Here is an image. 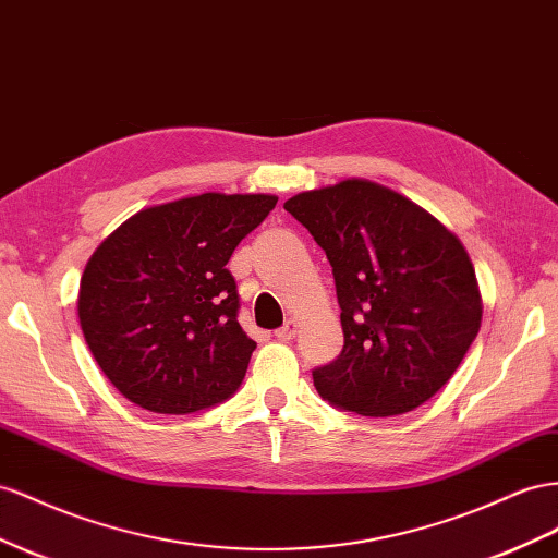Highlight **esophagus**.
Returning a JSON list of instances; mask_svg holds the SVG:
<instances>
[{
  "mask_svg": "<svg viewBox=\"0 0 558 558\" xmlns=\"http://www.w3.org/2000/svg\"><path fill=\"white\" fill-rule=\"evenodd\" d=\"M295 333H298V324H295V319H289V322H286L281 328H277L275 330V336L279 338V340H293L295 338Z\"/></svg>",
  "mask_w": 558,
  "mask_h": 558,
  "instance_id": "1",
  "label": "esophagus"
}]
</instances>
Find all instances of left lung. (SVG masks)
<instances>
[{
	"label": "left lung",
	"mask_w": 558,
	"mask_h": 558,
	"mask_svg": "<svg viewBox=\"0 0 558 558\" xmlns=\"http://www.w3.org/2000/svg\"><path fill=\"white\" fill-rule=\"evenodd\" d=\"M283 208L333 267L342 352L312 371L322 399L387 417L432 399L481 326L470 255L427 210L368 180L300 192Z\"/></svg>",
	"instance_id": "obj_1"
}]
</instances>
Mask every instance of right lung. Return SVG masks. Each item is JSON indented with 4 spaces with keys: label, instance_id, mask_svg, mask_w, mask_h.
I'll return each mask as SVG.
<instances>
[{
    "label": "right lung",
    "instance_id": "right-lung-1",
    "mask_svg": "<svg viewBox=\"0 0 558 558\" xmlns=\"http://www.w3.org/2000/svg\"><path fill=\"white\" fill-rule=\"evenodd\" d=\"M275 206L272 194L206 192L141 210L96 248L80 324L129 401L185 415L242 387L255 342L239 326L228 263Z\"/></svg>",
    "mask_w": 558,
    "mask_h": 558
}]
</instances>
